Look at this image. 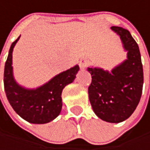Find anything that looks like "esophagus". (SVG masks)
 Here are the masks:
<instances>
[{"mask_svg": "<svg viewBox=\"0 0 150 150\" xmlns=\"http://www.w3.org/2000/svg\"><path fill=\"white\" fill-rule=\"evenodd\" d=\"M87 65H88V61L87 60L81 59L79 61V67H80V69H85Z\"/></svg>", "mask_w": 150, "mask_h": 150, "instance_id": "esophagus-1", "label": "esophagus"}]
</instances>
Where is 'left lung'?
Masks as SVG:
<instances>
[{"label":"left lung","instance_id":"8db88e82","mask_svg":"<svg viewBox=\"0 0 150 150\" xmlns=\"http://www.w3.org/2000/svg\"><path fill=\"white\" fill-rule=\"evenodd\" d=\"M122 42L127 59L111 71L90 66L92 83L88 87L89 100L95 114L107 122L119 123L131 116L139 104L143 86V69L138 44L130 32L112 26Z\"/></svg>","mask_w":150,"mask_h":150}]
</instances>
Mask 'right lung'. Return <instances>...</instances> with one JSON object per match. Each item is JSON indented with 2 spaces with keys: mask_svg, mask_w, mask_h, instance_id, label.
<instances>
[{
  "mask_svg": "<svg viewBox=\"0 0 150 150\" xmlns=\"http://www.w3.org/2000/svg\"><path fill=\"white\" fill-rule=\"evenodd\" d=\"M20 37L11 44L5 63V93L13 109L23 120L33 124H45L56 119L61 112L62 91L74 81L79 66L76 64L58 73L37 88H26L15 79L12 66L13 50Z\"/></svg>",
  "mask_w": 150,
  "mask_h": 150,
  "instance_id": "add662e5",
  "label": "right lung"
}]
</instances>
